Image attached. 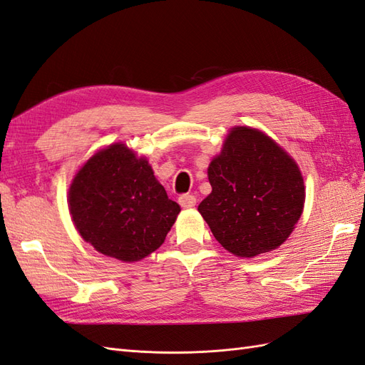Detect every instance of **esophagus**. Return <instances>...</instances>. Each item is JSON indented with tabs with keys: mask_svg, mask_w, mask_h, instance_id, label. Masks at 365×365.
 <instances>
[{
	"mask_svg": "<svg viewBox=\"0 0 365 365\" xmlns=\"http://www.w3.org/2000/svg\"><path fill=\"white\" fill-rule=\"evenodd\" d=\"M178 202L180 205L182 207V209H192V207H195L196 204V198L193 195H189V193H184L181 195L178 198Z\"/></svg>",
	"mask_w": 365,
	"mask_h": 365,
	"instance_id": "1",
	"label": "esophagus"
}]
</instances>
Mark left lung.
Instances as JSON below:
<instances>
[{
  "label": "left lung",
  "instance_id": "obj_1",
  "mask_svg": "<svg viewBox=\"0 0 365 365\" xmlns=\"http://www.w3.org/2000/svg\"><path fill=\"white\" fill-rule=\"evenodd\" d=\"M207 173L212 193L198 210L225 250L253 258L289 238L302 213L304 181L272 138L235 127Z\"/></svg>",
  "mask_w": 365,
  "mask_h": 365
}]
</instances>
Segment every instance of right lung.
I'll return each mask as SVG.
<instances>
[{
    "label": "right lung",
    "instance_id": "obj_1",
    "mask_svg": "<svg viewBox=\"0 0 365 365\" xmlns=\"http://www.w3.org/2000/svg\"><path fill=\"white\" fill-rule=\"evenodd\" d=\"M68 209L84 241L124 262L161 247L181 212L156 181L149 161L120 143L95 153L76 173Z\"/></svg>",
    "mask_w": 365,
    "mask_h": 365
}]
</instances>
